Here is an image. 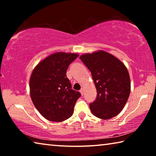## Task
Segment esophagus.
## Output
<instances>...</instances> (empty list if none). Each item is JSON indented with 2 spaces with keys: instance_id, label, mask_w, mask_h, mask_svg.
Returning a JSON list of instances; mask_svg holds the SVG:
<instances>
[{
  "instance_id": "1",
  "label": "esophagus",
  "mask_w": 156,
  "mask_h": 156,
  "mask_svg": "<svg viewBox=\"0 0 156 156\" xmlns=\"http://www.w3.org/2000/svg\"><path fill=\"white\" fill-rule=\"evenodd\" d=\"M80 94L82 95H83L84 94V89L83 88H81V89L80 90Z\"/></svg>"
}]
</instances>
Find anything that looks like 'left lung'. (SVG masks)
<instances>
[{"label": "left lung", "instance_id": "1", "mask_svg": "<svg viewBox=\"0 0 156 156\" xmlns=\"http://www.w3.org/2000/svg\"><path fill=\"white\" fill-rule=\"evenodd\" d=\"M80 58L91 72L97 91L96 100L89 104L91 113L102 120L115 117L130 94L127 69L117 58L102 50L84 54Z\"/></svg>", "mask_w": 156, "mask_h": 156}]
</instances>
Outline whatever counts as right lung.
Listing matches in <instances>:
<instances>
[{
  "label": "right lung",
  "mask_w": 156,
  "mask_h": 156,
  "mask_svg": "<svg viewBox=\"0 0 156 156\" xmlns=\"http://www.w3.org/2000/svg\"><path fill=\"white\" fill-rule=\"evenodd\" d=\"M77 54L57 52L36 66L30 80V96L34 106L44 118L62 122L73 113L80 92L73 90L67 78V68Z\"/></svg>",
  "instance_id": "add662e5"
}]
</instances>
